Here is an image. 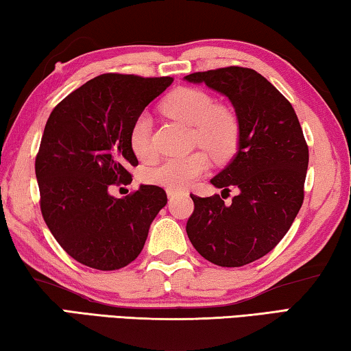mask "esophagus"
Returning <instances> with one entry per match:
<instances>
[{
  "label": "esophagus",
  "instance_id": "obj_1",
  "mask_svg": "<svg viewBox=\"0 0 351 351\" xmlns=\"http://www.w3.org/2000/svg\"><path fill=\"white\" fill-rule=\"evenodd\" d=\"M166 193H168V197L172 200V199H176L177 196H186V191H180V189H168V191H166Z\"/></svg>",
  "mask_w": 351,
  "mask_h": 351
}]
</instances>
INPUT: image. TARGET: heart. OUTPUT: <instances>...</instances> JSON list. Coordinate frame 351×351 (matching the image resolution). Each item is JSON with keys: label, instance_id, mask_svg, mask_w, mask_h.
I'll list each match as a JSON object with an SVG mask.
<instances>
[{"label": "heart", "instance_id": "heart-1", "mask_svg": "<svg viewBox=\"0 0 351 351\" xmlns=\"http://www.w3.org/2000/svg\"><path fill=\"white\" fill-rule=\"evenodd\" d=\"M162 110L168 117L193 125V141L202 146L215 160H227L237 152L239 143V121L233 110L226 106H215L208 93L196 88L174 90L163 101ZM152 121L141 113L132 124L129 141L138 158L152 155ZM208 168V157L204 151L188 155H174L147 171L149 182L171 189L186 188Z\"/></svg>", "mask_w": 351, "mask_h": 351}]
</instances>
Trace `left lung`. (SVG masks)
<instances>
[{
    "label": "left lung",
    "instance_id": "1",
    "mask_svg": "<svg viewBox=\"0 0 351 351\" xmlns=\"http://www.w3.org/2000/svg\"><path fill=\"white\" fill-rule=\"evenodd\" d=\"M183 79L226 96L239 121L238 151L210 180L222 193L238 188V196L226 204L219 194H191L188 238L205 260L244 266L269 254L300 210L309 160L305 136L291 102L255 70L227 66Z\"/></svg>",
    "mask_w": 351,
    "mask_h": 351
}]
</instances>
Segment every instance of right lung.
Instances as JSON below:
<instances>
[{"instance_id": "right-lung-1", "label": "right lung", "mask_w": 351, "mask_h": 351, "mask_svg": "<svg viewBox=\"0 0 351 351\" xmlns=\"http://www.w3.org/2000/svg\"><path fill=\"white\" fill-rule=\"evenodd\" d=\"M171 84L172 77L101 74L49 114L36 158L40 208L62 249L85 266H128L168 202L155 185H140L121 199L108 188L129 182V166L138 165L129 141L132 124Z\"/></svg>"}]
</instances>
